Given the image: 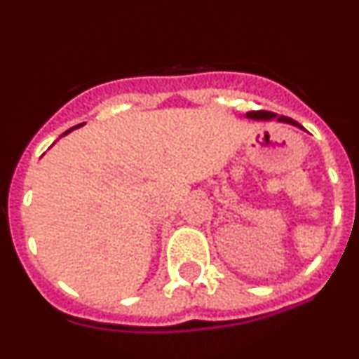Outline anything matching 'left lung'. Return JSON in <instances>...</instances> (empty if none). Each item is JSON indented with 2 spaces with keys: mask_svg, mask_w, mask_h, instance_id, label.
Here are the masks:
<instances>
[{
  "mask_svg": "<svg viewBox=\"0 0 359 359\" xmlns=\"http://www.w3.org/2000/svg\"><path fill=\"white\" fill-rule=\"evenodd\" d=\"M247 118L273 119V118H276V114H274V112H269V111H250V112H247ZM278 119H280V121H285V123H292V125H299V123L293 121V119H290V118H287V116H278Z\"/></svg>",
  "mask_w": 359,
  "mask_h": 359,
  "instance_id": "obj_1",
  "label": "left lung"
}]
</instances>
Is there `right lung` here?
Masks as SVG:
<instances>
[{"instance_id": "obj_1", "label": "right lung", "mask_w": 359, "mask_h": 359, "mask_svg": "<svg viewBox=\"0 0 359 359\" xmlns=\"http://www.w3.org/2000/svg\"><path fill=\"white\" fill-rule=\"evenodd\" d=\"M78 126H79V125H78ZM78 126H72V128H69V130H67V132H64V133H62V135H67V133H69V132H71V130H74V128H78Z\"/></svg>"}]
</instances>
